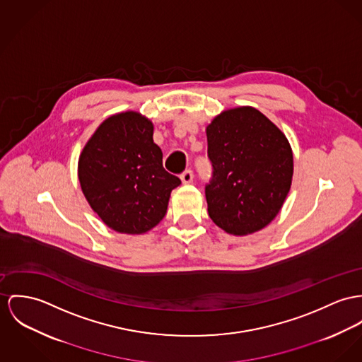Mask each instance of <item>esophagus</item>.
<instances>
[{"label":"esophagus","mask_w":362,"mask_h":362,"mask_svg":"<svg viewBox=\"0 0 362 362\" xmlns=\"http://www.w3.org/2000/svg\"><path fill=\"white\" fill-rule=\"evenodd\" d=\"M182 182L185 183V185H189V183H192L193 182V179H194V173H193V170L192 169H186L183 173H182Z\"/></svg>","instance_id":"esophagus-1"}]
</instances>
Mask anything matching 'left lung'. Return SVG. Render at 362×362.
<instances>
[{
    "label": "left lung",
    "mask_w": 362,
    "mask_h": 362,
    "mask_svg": "<svg viewBox=\"0 0 362 362\" xmlns=\"http://www.w3.org/2000/svg\"><path fill=\"white\" fill-rule=\"evenodd\" d=\"M212 177L209 218L226 233L247 235L272 222L289 193L293 156L285 135L262 112L238 107L206 128Z\"/></svg>",
    "instance_id": "8db88e82"
}]
</instances>
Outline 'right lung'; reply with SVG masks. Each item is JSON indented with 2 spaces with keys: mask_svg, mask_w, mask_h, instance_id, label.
<instances>
[{
  "mask_svg": "<svg viewBox=\"0 0 362 362\" xmlns=\"http://www.w3.org/2000/svg\"><path fill=\"white\" fill-rule=\"evenodd\" d=\"M78 179L99 218L127 234L146 233L161 222L170 192L182 183L164 169L153 124L135 112L100 124L80 156Z\"/></svg>",
  "mask_w": 362,
  "mask_h": 362,
  "instance_id": "right-lung-1",
  "label": "right lung"
}]
</instances>
